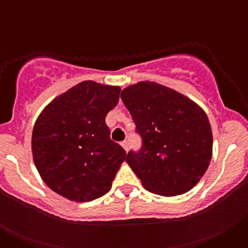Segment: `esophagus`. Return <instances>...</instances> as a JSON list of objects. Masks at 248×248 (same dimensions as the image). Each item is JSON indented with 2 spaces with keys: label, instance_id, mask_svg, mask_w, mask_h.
<instances>
[{
  "label": "esophagus",
  "instance_id": "obj_1",
  "mask_svg": "<svg viewBox=\"0 0 248 248\" xmlns=\"http://www.w3.org/2000/svg\"><path fill=\"white\" fill-rule=\"evenodd\" d=\"M122 146H123V149H124V150H125V151L129 150V144H128V141H126V140H124V141H123Z\"/></svg>",
  "mask_w": 248,
  "mask_h": 248
}]
</instances>
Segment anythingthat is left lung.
<instances>
[{
    "label": "left lung",
    "mask_w": 248,
    "mask_h": 248,
    "mask_svg": "<svg viewBox=\"0 0 248 248\" xmlns=\"http://www.w3.org/2000/svg\"><path fill=\"white\" fill-rule=\"evenodd\" d=\"M123 103L143 139L139 153L125 161L148 191L176 196L200 181L212 156L209 118L194 100L155 82L123 89Z\"/></svg>",
    "instance_id": "left-lung-1"
}]
</instances>
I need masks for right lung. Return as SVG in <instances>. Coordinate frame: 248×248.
<instances>
[{
  "mask_svg": "<svg viewBox=\"0 0 248 248\" xmlns=\"http://www.w3.org/2000/svg\"><path fill=\"white\" fill-rule=\"evenodd\" d=\"M120 88L84 80L54 98L41 111L32 133V155L50 190L87 202L110 190L125 150L110 140L107 114Z\"/></svg>",
  "mask_w": 248,
  "mask_h": 248,
  "instance_id": "1",
  "label": "right lung"
}]
</instances>
